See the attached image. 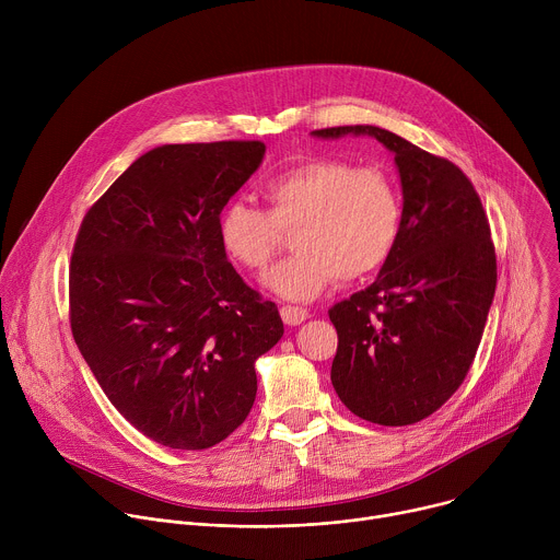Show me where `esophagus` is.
I'll return each instance as SVG.
<instances>
[{"mask_svg":"<svg viewBox=\"0 0 560 560\" xmlns=\"http://www.w3.org/2000/svg\"><path fill=\"white\" fill-rule=\"evenodd\" d=\"M307 310L305 307H299V305H283L281 307V318H283V324H288V326H299V324H303L305 318H307Z\"/></svg>","mask_w":560,"mask_h":560,"instance_id":"34e87169","label":"esophagus"}]
</instances>
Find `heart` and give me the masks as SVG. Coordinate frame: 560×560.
<instances>
[{"label": "heart", "instance_id": "obj_1", "mask_svg": "<svg viewBox=\"0 0 560 560\" xmlns=\"http://www.w3.org/2000/svg\"><path fill=\"white\" fill-rule=\"evenodd\" d=\"M264 197L270 210L228 201L219 212V238L230 259L264 272L283 246V232L294 230L296 253L266 277V285L288 301H312L337 279L376 272L401 236L404 197L381 166L305 159L270 177Z\"/></svg>", "mask_w": 560, "mask_h": 560}]
</instances>
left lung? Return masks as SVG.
<instances>
[{"label":"left lung","instance_id":"8db88e82","mask_svg":"<svg viewBox=\"0 0 560 560\" xmlns=\"http://www.w3.org/2000/svg\"><path fill=\"white\" fill-rule=\"evenodd\" d=\"M314 137L370 135L394 152L404 228L376 281L330 307L339 346L332 385L343 406L378 425H412L458 389L481 343L497 290L488 214L465 173L378 126Z\"/></svg>","mask_w":560,"mask_h":560}]
</instances>
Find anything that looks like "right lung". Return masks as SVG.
Returning <instances> with one entry per match:
<instances>
[{
	"instance_id": "1",
	"label": "right lung",
	"mask_w": 560,
	"mask_h": 560,
	"mask_svg": "<svg viewBox=\"0 0 560 560\" xmlns=\"http://www.w3.org/2000/svg\"><path fill=\"white\" fill-rule=\"evenodd\" d=\"M261 141L148 150L86 212L70 259L74 343L119 415L173 450L246 421L255 361L283 337L272 301L225 257L219 212L261 166Z\"/></svg>"
}]
</instances>
